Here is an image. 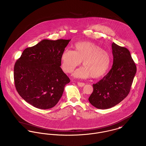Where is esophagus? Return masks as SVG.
<instances>
[{
  "instance_id": "34e87169",
  "label": "esophagus",
  "mask_w": 146,
  "mask_h": 146,
  "mask_svg": "<svg viewBox=\"0 0 146 146\" xmlns=\"http://www.w3.org/2000/svg\"><path fill=\"white\" fill-rule=\"evenodd\" d=\"M85 85V83H82V82H78V86L80 87H83Z\"/></svg>"
}]
</instances>
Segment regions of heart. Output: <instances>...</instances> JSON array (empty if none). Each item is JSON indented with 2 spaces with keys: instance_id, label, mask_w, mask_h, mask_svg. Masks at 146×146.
I'll return each instance as SVG.
<instances>
[{
  "instance_id": "obj_1",
  "label": "heart",
  "mask_w": 146,
  "mask_h": 146,
  "mask_svg": "<svg viewBox=\"0 0 146 146\" xmlns=\"http://www.w3.org/2000/svg\"><path fill=\"white\" fill-rule=\"evenodd\" d=\"M76 51L66 49L62 53V68L72 72L82 63L83 67L75 71L74 77L82 78H99L104 75L109 67L110 57L108 52L91 42H79L75 44Z\"/></svg>"
}]
</instances>
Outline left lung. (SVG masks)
<instances>
[{
    "mask_svg": "<svg viewBox=\"0 0 146 146\" xmlns=\"http://www.w3.org/2000/svg\"><path fill=\"white\" fill-rule=\"evenodd\" d=\"M113 64L102 79L93 84V92L89 98L90 103L99 109L116 105L129 94L136 66L128 49L112 43Z\"/></svg>",
    "mask_w": 146,
    "mask_h": 146,
    "instance_id": "8db88e82",
    "label": "left lung"
}]
</instances>
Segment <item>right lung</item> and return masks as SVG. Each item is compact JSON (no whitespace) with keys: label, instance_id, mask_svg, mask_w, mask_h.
<instances>
[{"label":"right lung","instance_id":"1","mask_svg":"<svg viewBox=\"0 0 146 146\" xmlns=\"http://www.w3.org/2000/svg\"><path fill=\"white\" fill-rule=\"evenodd\" d=\"M70 40H43L26 48L14 68L16 89L20 96L35 108L51 109L70 82L60 67L61 57Z\"/></svg>","mask_w":146,"mask_h":146}]
</instances>
